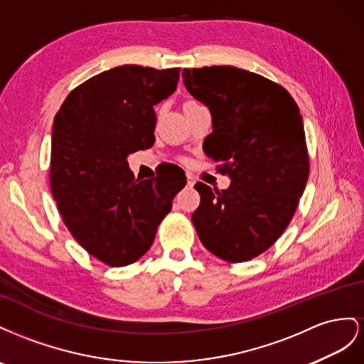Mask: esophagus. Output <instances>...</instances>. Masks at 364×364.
<instances>
[{
	"label": "esophagus",
	"instance_id": "esophagus-1",
	"mask_svg": "<svg viewBox=\"0 0 364 364\" xmlns=\"http://www.w3.org/2000/svg\"><path fill=\"white\" fill-rule=\"evenodd\" d=\"M193 184H195V180L189 175V176H188V186H189V188H193Z\"/></svg>",
	"mask_w": 364,
	"mask_h": 364
}]
</instances>
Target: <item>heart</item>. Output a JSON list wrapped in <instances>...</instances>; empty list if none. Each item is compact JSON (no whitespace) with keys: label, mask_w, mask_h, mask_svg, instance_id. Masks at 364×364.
I'll use <instances>...</instances> for the list:
<instances>
[{"label":"heart","mask_w":364,"mask_h":364,"mask_svg":"<svg viewBox=\"0 0 364 364\" xmlns=\"http://www.w3.org/2000/svg\"><path fill=\"white\" fill-rule=\"evenodd\" d=\"M192 103H196V102H193V100H189V102H186L184 105H192Z\"/></svg>","instance_id":"obj_1"}]
</instances>
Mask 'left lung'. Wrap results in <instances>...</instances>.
Wrapping results in <instances>:
<instances>
[{
  "label": "left lung",
  "mask_w": 364,
  "mask_h": 364,
  "mask_svg": "<svg viewBox=\"0 0 364 364\" xmlns=\"http://www.w3.org/2000/svg\"><path fill=\"white\" fill-rule=\"evenodd\" d=\"M184 87L209 108L203 148L232 180L224 191L196 183L192 215L203 245L227 262L264 253L284 233L309 173L304 122L291 95L230 65L183 70Z\"/></svg>",
  "instance_id": "1"
}]
</instances>
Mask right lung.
I'll list each match as a JSON object with an SVG mask.
<instances>
[{
  "label": "right lung",
  "mask_w": 364,
  "mask_h": 364,
  "mask_svg": "<svg viewBox=\"0 0 364 364\" xmlns=\"http://www.w3.org/2000/svg\"><path fill=\"white\" fill-rule=\"evenodd\" d=\"M180 68L120 65L73 90L51 136L50 184L70 233L103 264L124 267L146 253L186 175L172 164L136 180L128 155L151 148L155 111Z\"/></svg>",
  "instance_id": "obj_1"
}]
</instances>
